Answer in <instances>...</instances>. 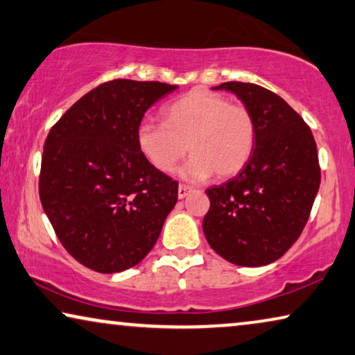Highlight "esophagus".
Masks as SVG:
<instances>
[{"instance_id": "34e87169", "label": "esophagus", "mask_w": 355, "mask_h": 355, "mask_svg": "<svg viewBox=\"0 0 355 355\" xmlns=\"http://www.w3.org/2000/svg\"><path fill=\"white\" fill-rule=\"evenodd\" d=\"M190 192H192V189H190L189 187V185H184V184H181V185H179V187H178V196H179V198H185V196H187Z\"/></svg>"}]
</instances>
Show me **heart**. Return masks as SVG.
I'll use <instances>...</instances> for the list:
<instances>
[{
  "label": "heart",
  "mask_w": 355,
  "mask_h": 355,
  "mask_svg": "<svg viewBox=\"0 0 355 355\" xmlns=\"http://www.w3.org/2000/svg\"><path fill=\"white\" fill-rule=\"evenodd\" d=\"M257 127L248 107L232 105L216 92L193 89L163 111V123H141L136 146L150 166L171 173L179 160L192 154L182 168L190 181L238 174L252 157Z\"/></svg>",
  "instance_id": "heart-1"
}]
</instances>
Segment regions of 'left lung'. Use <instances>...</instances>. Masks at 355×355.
I'll list each match as a JSON object with an SVG mask.
<instances>
[{"mask_svg":"<svg viewBox=\"0 0 355 355\" xmlns=\"http://www.w3.org/2000/svg\"><path fill=\"white\" fill-rule=\"evenodd\" d=\"M214 90L236 95L254 116L252 157L236 176L206 190L203 219L209 246L230 263L263 266L281 259L302 234L320 185L314 136L302 117L272 92L248 83Z\"/></svg>","mask_w":355,"mask_h":355,"instance_id":"8db88e82","label":"left lung"}]
</instances>
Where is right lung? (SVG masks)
Segmentation results:
<instances>
[{"instance_id": "add662e5", "label": "right lung", "mask_w": 355, "mask_h": 355, "mask_svg": "<svg viewBox=\"0 0 355 355\" xmlns=\"http://www.w3.org/2000/svg\"><path fill=\"white\" fill-rule=\"evenodd\" d=\"M178 85L116 79L76 101L49 132L40 198L69 255L98 272L138 265L178 201V182L136 146L144 112Z\"/></svg>"}]
</instances>
